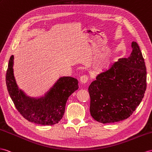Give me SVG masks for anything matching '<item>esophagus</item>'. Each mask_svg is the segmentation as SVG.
<instances>
[{
  "label": "esophagus",
  "instance_id": "obj_1",
  "mask_svg": "<svg viewBox=\"0 0 152 152\" xmlns=\"http://www.w3.org/2000/svg\"><path fill=\"white\" fill-rule=\"evenodd\" d=\"M88 80V77L87 75H82L80 77V81L81 83H86L87 82V81Z\"/></svg>",
  "mask_w": 152,
  "mask_h": 152
}]
</instances>
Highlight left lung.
Masks as SVG:
<instances>
[{
  "label": "left lung",
  "instance_id": "obj_1",
  "mask_svg": "<svg viewBox=\"0 0 152 152\" xmlns=\"http://www.w3.org/2000/svg\"><path fill=\"white\" fill-rule=\"evenodd\" d=\"M129 57L120 58L89 85L90 112L97 121L112 123L133 114L146 89V68L142 53L132 42Z\"/></svg>",
  "mask_w": 152,
  "mask_h": 152
}]
</instances>
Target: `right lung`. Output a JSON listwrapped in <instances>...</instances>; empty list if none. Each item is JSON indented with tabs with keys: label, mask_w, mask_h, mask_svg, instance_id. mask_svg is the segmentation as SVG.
<instances>
[{
	"label": "right lung",
	"mask_w": 152,
	"mask_h": 152,
	"mask_svg": "<svg viewBox=\"0 0 152 152\" xmlns=\"http://www.w3.org/2000/svg\"><path fill=\"white\" fill-rule=\"evenodd\" d=\"M13 66L12 55L9 60L6 81L9 94L20 114L29 121L41 125H53L59 122L64 116L69 97L78 89V81L72 77H61L44 97L30 98L18 88Z\"/></svg>",
	"instance_id": "obj_1"
}]
</instances>
